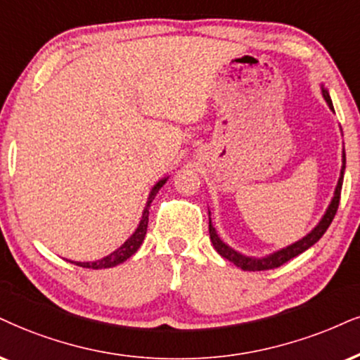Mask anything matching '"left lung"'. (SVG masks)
I'll return each instance as SVG.
<instances>
[{
  "instance_id": "1",
  "label": "left lung",
  "mask_w": 360,
  "mask_h": 360,
  "mask_svg": "<svg viewBox=\"0 0 360 360\" xmlns=\"http://www.w3.org/2000/svg\"><path fill=\"white\" fill-rule=\"evenodd\" d=\"M321 93H322L323 100H326L327 106H329L332 112H334V105H332L329 90H327L322 83H321ZM340 133H342V128H340ZM344 172H345V150L342 146V167H340V175H339V180H337V185H335L334 195H332V198H330V203L327 205L326 212H323L321 220L317 221L316 227L310 230L307 235H304L302 238H299L297 242L290 243V245H287V247L278 248V250H275V252H272V254H267L264 257L245 255V254H242V252L235 250L233 247H230L227 242L221 240L219 232H217V229L214 227V221H212V219H210V210H208V233H210L212 245H214L215 250L219 252L224 259L232 262L233 265H237V267H240L242 270H248V272H257V270H269V269L281 267L282 264H285V262L294 259V257L302 254V252H305L307 248L312 247L314 243H317L319 240H321L322 235L326 233V230L329 229L332 219L335 217L337 208H339L340 188H342Z\"/></svg>"
}]
</instances>
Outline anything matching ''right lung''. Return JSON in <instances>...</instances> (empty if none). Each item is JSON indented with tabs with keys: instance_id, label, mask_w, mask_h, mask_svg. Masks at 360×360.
<instances>
[{
	"instance_id": "add662e5",
	"label": "right lung",
	"mask_w": 360,
	"mask_h": 360,
	"mask_svg": "<svg viewBox=\"0 0 360 360\" xmlns=\"http://www.w3.org/2000/svg\"><path fill=\"white\" fill-rule=\"evenodd\" d=\"M167 180H168V176H163V179H160L157 184L153 185L152 190H150L148 198H146V203H145V208H143V212H141V219H140L139 227L135 229V232H133L130 237H128L127 240L117 248V250H113L112 254L103 257V259L93 260V262H75V264L79 265V267H85V269H110V267H115V265L123 264L127 259H130V257L135 254L136 250H139L140 245L145 240L146 227H148V208H150V205H152L155 195H157L158 190L167 184ZM70 262L73 264V260H70Z\"/></svg>"
}]
</instances>
